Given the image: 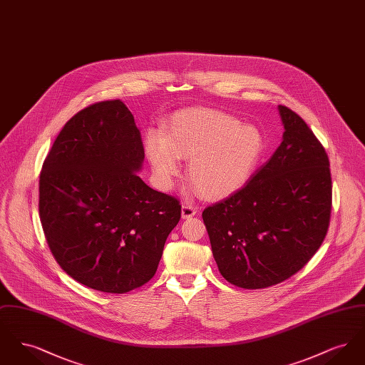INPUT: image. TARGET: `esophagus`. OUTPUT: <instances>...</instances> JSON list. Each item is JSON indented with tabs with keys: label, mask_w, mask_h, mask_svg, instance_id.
I'll use <instances>...</instances> for the list:
<instances>
[{
	"label": "esophagus",
	"mask_w": 365,
	"mask_h": 365,
	"mask_svg": "<svg viewBox=\"0 0 365 365\" xmlns=\"http://www.w3.org/2000/svg\"><path fill=\"white\" fill-rule=\"evenodd\" d=\"M195 213H197L195 207H192L189 202H183V205H182V217L183 219H190Z\"/></svg>",
	"instance_id": "esophagus-1"
}]
</instances>
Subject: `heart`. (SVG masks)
Returning <instances> with one entry per match:
<instances>
[{"label": "heart", "mask_w": 365, "mask_h": 365, "mask_svg": "<svg viewBox=\"0 0 365 365\" xmlns=\"http://www.w3.org/2000/svg\"><path fill=\"white\" fill-rule=\"evenodd\" d=\"M146 156L163 189L180 174V158H190L189 178L204 197L220 200L240 190L265 150L260 130L205 109L186 110L173 119L168 135L149 131Z\"/></svg>", "instance_id": "b5f03b06"}]
</instances>
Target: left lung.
I'll list each match as a JSON object with an SVG mask.
<instances>
[{"label":"left lung","instance_id":"8db88e82","mask_svg":"<svg viewBox=\"0 0 365 365\" xmlns=\"http://www.w3.org/2000/svg\"><path fill=\"white\" fill-rule=\"evenodd\" d=\"M275 153L240 190L202 212L212 253L227 282L265 289L293 277L324 241L332 205L329 156L312 130L279 105Z\"/></svg>","mask_w":365,"mask_h":365}]
</instances>
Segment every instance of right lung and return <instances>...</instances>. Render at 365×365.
<instances>
[{"label": "right lung", "instance_id": "add662e5", "mask_svg": "<svg viewBox=\"0 0 365 365\" xmlns=\"http://www.w3.org/2000/svg\"><path fill=\"white\" fill-rule=\"evenodd\" d=\"M143 158L133 113L108 100L73 115L43 161L38 207L46 242L90 289L124 294L148 283L180 220L179 200L137 174Z\"/></svg>", "mask_w": 365, "mask_h": 365}]
</instances>
